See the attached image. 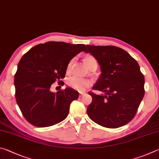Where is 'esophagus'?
Instances as JSON below:
<instances>
[{
	"instance_id": "esophagus-1",
	"label": "esophagus",
	"mask_w": 159,
	"mask_h": 159,
	"mask_svg": "<svg viewBox=\"0 0 159 159\" xmlns=\"http://www.w3.org/2000/svg\"><path fill=\"white\" fill-rule=\"evenodd\" d=\"M86 94H87V93H86V92H84V91H81V92H80V97L84 96V95H86Z\"/></svg>"
}]
</instances>
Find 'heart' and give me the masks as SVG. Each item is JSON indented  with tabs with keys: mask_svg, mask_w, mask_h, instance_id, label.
<instances>
[{
	"mask_svg": "<svg viewBox=\"0 0 159 159\" xmlns=\"http://www.w3.org/2000/svg\"><path fill=\"white\" fill-rule=\"evenodd\" d=\"M73 61L74 59H72L68 63V66H67V71L68 72H70L71 70L72 64H73ZM84 61L85 62L87 63L89 69H91L93 68H97L98 63H97V61L96 58L93 57H92V56L91 55L86 56L84 58ZM90 84H91V82L89 80L86 79V78L78 77V76H76V75L70 77L68 80V85L69 87L79 91H84Z\"/></svg>",
	"mask_w": 159,
	"mask_h": 159,
	"instance_id": "1",
	"label": "heart"
}]
</instances>
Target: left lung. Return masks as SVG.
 <instances>
[{"mask_svg":"<svg viewBox=\"0 0 159 159\" xmlns=\"http://www.w3.org/2000/svg\"><path fill=\"white\" fill-rule=\"evenodd\" d=\"M98 61L102 73L89 91L92 102L87 108L91 120L105 128L116 129L134 118L144 95V77L138 63L129 53L115 46L87 45Z\"/></svg>","mask_w":159,"mask_h":159,"instance_id":"8db88e82","label":"left lung"}]
</instances>
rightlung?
I'll use <instances>...</instances> for the list:
<instances>
[{"label":"right lung","mask_w":159,"mask_h":159,"mask_svg":"<svg viewBox=\"0 0 159 159\" xmlns=\"http://www.w3.org/2000/svg\"><path fill=\"white\" fill-rule=\"evenodd\" d=\"M83 51H87L83 44L50 41L32 47L21 57L15 75V98L30 124L48 127L67 117L79 93L70 87L54 93L50 87L56 81L64 84L61 80L65 77L68 63Z\"/></svg>","instance_id":"right-lung-1"}]
</instances>
